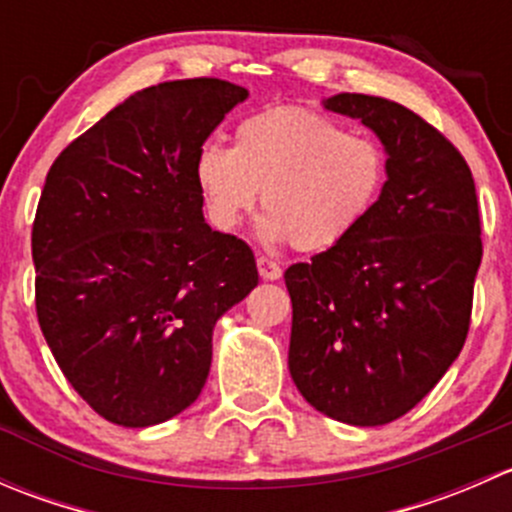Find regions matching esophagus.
I'll return each instance as SVG.
<instances>
[{"instance_id": "obj_1", "label": "esophagus", "mask_w": 512, "mask_h": 512, "mask_svg": "<svg viewBox=\"0 0 512 512\" xmlns=\"http://www.w3.org/2000/svg\"><path fill=\"white\" fill-rule=\"evenodd\" d=\"M257 272L262 280H280L282 277V267L270 257H257Z\"/></svg>"}]
</instances>
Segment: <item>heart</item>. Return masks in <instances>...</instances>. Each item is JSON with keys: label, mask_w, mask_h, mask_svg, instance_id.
<instances>
[{"label": "heart", "mask_w": 512, "mask_h": 512, "mask_svg": "<svg viewBox=\"0 0 512 512\" xmlns=\"http://www.w3.org/2000/svg\"><path fill=\"white\" fill-rule=\"evenodd\" d=\"M195 183L210 223L232 232L262 193L260 235L302 252L347 242L374 213L389 178L386 151L371 138L307 108H270L235 128V146L208 141L195 156Z\"/></svg>", "instance_id": "obj_1"}]
</instances>
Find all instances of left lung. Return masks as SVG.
<instances>
[{
    "instance_id": "8db88e82",
    "label": "left lung",
    "mask_w": 512,
    "mask_h": 512,
    "mask_svg": "<svg viewBox=\"0 0 512 512\" xmlns=\"http://www.w3.org/2000/svg\"><path fill=\"white\" fill-rule=\"evenodd\" d=\"M322 103L376 133L389 178L347 242L285 272L289 374L324 416L384 426L414 409L466 342L483 257L476 183L453 143L401 103Z\"/></svg>"
}]
</instances>
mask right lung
<instances>
[{"label":"right lung","instance_id":"add662e5","mask_svg":"<svg viewBox=\"0 0 512 512\" xmlns=\"http://www.w3.org/2000/svg\"><path fill=\"white\" fill-rule=\"evenodd\" d=\"M250 96L220 79L128 96L61 151L32 230L36 317L56 364L106 421L188 409L215 322L257 287L250 247L203 218L195 156Z\"/></svg>","mask_w":512,"mask_h":512}]
</instances>
